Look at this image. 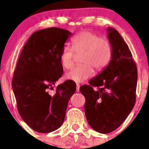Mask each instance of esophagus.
<instances>
[{"label":"esophagus","mask_w":149,"mask_h":149,"mask_svg":"<svg viewBox=\"0 0 149 149\" xmlns=\"http://www.w3.org/2000/svg\"><path fill=\"white\" fill-rule=\"evenodd\" d=\"M79 88H80V85L79 84H77V92H79Z\"/></svg>","instance_id":"esophagus-1"}]
</instances>
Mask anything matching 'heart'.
Segmentation results:
<instances>
[{
	"label": "heart",
	"mask_w": 149,
	"mask_h": 149,
	"mask_svg": "<svg viewBox=\"0 0 149 149\" xmlns=\"http://www.w3.org/2000/svg\"><path fill=\"white\" fill-rule=\"evenodd\" d=\"M74 52L83 54L82 65L75 66L67 72L65 77L75 83H82L92 77L93 69L102 70L111 62L113 47L107 38L100 37L94 32L85 30L79 32L72 39V48L64 46L60 55L61 65L68 69L73 65Z\"/></svg>",
	"instance_id": "obj_1"
}]
</instances>
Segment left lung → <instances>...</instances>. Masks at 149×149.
<instances>
[{"label":"left lung","instance_id":"8db88e82","mask_svg":"<svg viewBox=\"0 0 149 149\" xmlns=\"http://www.w3.org/2000/svg\"><path fill=\"white\" fill-rule=\"evenodd\" d=\"M107 32L113 47L111 62L89 81V85L79 89L85 97L87 121L92 129L101 134L117 129L131 113L138 80L137 68L127 45L115 28L109 27Z\"/></svg>","mask_w":149,"mask_h":149}]
</instances>
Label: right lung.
<instances>
[{"mask_svg":"<svg viewBox=\"0 0 149 149\" xmlns=\"http://www.w3.org/2000/svg\"><path fill=\"white\" fill-rule=\"evenodd\" d=\"M71 35L68 30L58 28L34 32L14 71L12 88L18 112L37 132L49 133L62 125L69 100L76 91V83L69 80L58 85L54 95L48 91L62 76L60 55Z\"/></svg>","mask_w":149,"mask_h":149,"instance_id":"1","label":"right lung"}]
</instances>
